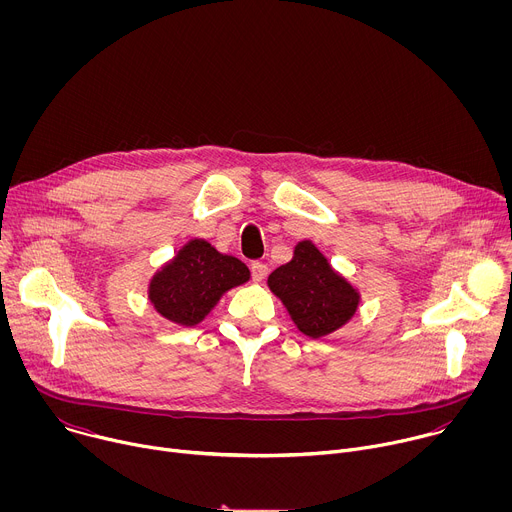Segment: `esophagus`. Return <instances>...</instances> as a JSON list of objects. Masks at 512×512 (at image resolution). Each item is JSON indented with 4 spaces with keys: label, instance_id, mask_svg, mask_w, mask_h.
<instances>
[{
    "label": "esophagus",
    "instance_id": "1",
    "mask_svg": "<svg viewBox=\"0 0 512 512\" xmlns=\"http://www.w3.org/2000/svg\"><path fill=\"white\" fill-rule=\"evenodd\" d=\"M267 271H269V267L265 265V263H261V261H253L251 263V275H253V281H263L265 277H267Z\"/></svg>",
    "mask_w": 512,
    "mask_h": 512
}]
</instances>
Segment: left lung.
Segmentation results:
<instances>
[{
	"instance_id": "1",
	"label": "left lung",
	"mask_w": 512,
	"mask_h": 512,
	"mask_svg": "<svg viewBox=\"0 0 512 512\" xmlns=\"http://www.w3.org/2000/svg\"><path fill=\"white\" fill-rule=\"evenodd\" d=\"M269 289L281 300L291 320L310 338H322L342 328L360 302L358 291L332 269L312 241L294 249V259L277 267Z\"/></svg>"
}]
</instances>
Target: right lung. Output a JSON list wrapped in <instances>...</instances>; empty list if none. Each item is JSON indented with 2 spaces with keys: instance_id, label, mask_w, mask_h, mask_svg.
Returning <instances> with one entry per match:
<instances>
[{
  "instance_id": "right-lung-1",
  "label": "right lung",
  "mask_w": 512,
  "mask_h": 512,
  "mask_svg": "<svg viewBox=\"0 0 512 512\" xmlns=\"http://www.w3.org/2000/svg\"><path fill=\"white\" fill-rule=\"evenodd\" d=\"M249 267L218 253L208 241H188L150 281L148 298L156 312L178 326L200 324L229 289L249 281Z\"/></svg>"
}]
</instances>
